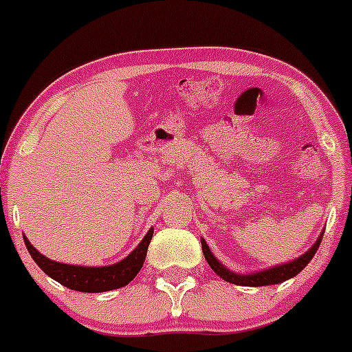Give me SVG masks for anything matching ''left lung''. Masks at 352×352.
I'll use <instances>...</instances> for the list:
<instances>
[{
	"label": "left lung",
	"instance_id": "1",
	"mask_svg": "<svg viewBox=\"0 0 352 352\" xmlns=\"http://www.w3.org/2000/svg\"><path fill=\"white\" fill-rule=\"evenodd\" d=\"M322 236H324V232L320 233V236L317 239V242L311 245L303 255L300 257L293 258V261L286 262V264L281 265H274V267L269 269H262V271H255V272H247V274H239V272L230 271L228 267L221 264L218 258L214 257L211 250H209V245L206 243L204 239H201V245H202V252H204V257L208 261V264L211 265L212 271L223 278L225 281L232 283V285H239V286H269V285H279V283L287 281V279L294 278L296 274H300L305 267H307L308 262L314 258V255L317 254L318 247H320Z\"/></svg>",
	"mask_w": 352,
	"mask_h": 352
}]
</instances>
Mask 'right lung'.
<instances>
[{
  "mask_svg": "<svg viewBox=\"0 0 352 352\" xmlns=\"http://www.w3.org/2000/svg\"><path fill=\"white\" fill-rule=\"evenodd\" d=\"M153 236V228L148 230L144 239L140 245L131 252L122 261L110 265H100V267H88V265H73L56 262L42 255L37 248L28 242L27 236L23 235V242L27 245V250L30 252L35 264L54 281L61 283L63 286L69 289L81 291V293H104V291H112L117 287L129 285L138 272L141 271L146 258L148 245Z\"/></svg>",
  "mask_w": 352,
  "mask_h": 352,
  "instance_id": "obj_1",
  "label": "right lung"
}]
</instances>
